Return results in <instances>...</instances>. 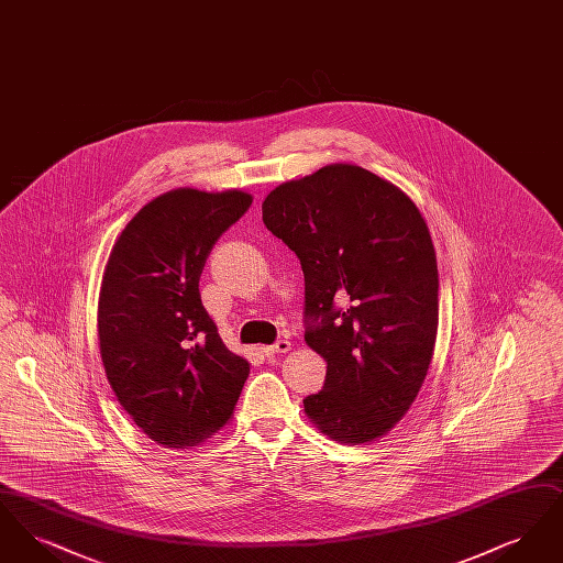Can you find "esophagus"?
Listing matches in <instances>:
<instances>
[{
    "mask_svg": "<svg viewBox=\"0 0 563 563\" xmlns=\"http://www.w3.org/2000/svg\"><path fill=\"white\" fill-rule=\"evenodd\" d=\"M289 350H291V342H289V340H278L276 344L266 346L264 354H266V356H274V354H285V352H289Z\"/></svg>",
    "mask_w": 563,
    "mask_h": 563,
    "instance_id": "34e87169",
    "label": "esophagus"
}]
</instances>
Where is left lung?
<instances>
[{
  "instance_id": "obj_1",
  "label": "left lung",
  "mask_w": 563,
  "mask_h": 563,
  "mask_svg": "<svg viewBox=\"0 0 563 563\" xmlns=\"http://www.w3.org/2000/svg\"><path fill=\"white\" fill-rule=\"evenodd\" d=\"M262 213L301 264L303 338L327 361L303 409L333 441H375L429 372L439 322L429 225L405 191L354 164L272 189Z\"/></svg>"
}]
</instances>
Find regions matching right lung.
I'll return each instance as SVG.
<instances>
[{"label": "right lung", "instance_id": "right-lung-1", "mask_svg": "<svg viewBox=\"0 0 563 563\" xmlns=\"http://www.w3.org/2000/svg\"><path fill=\"white\" fill-rule=\"evenodd\" d=\"M251 202L239 189H173L134 214L111 249L97 317L103 367L134 424L164 448L191 450L221 429L249 377L198 280Z\"/></svg>", "mask_w": 563, "mask_h": 563}]
</instances>
